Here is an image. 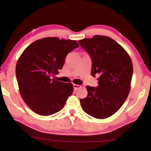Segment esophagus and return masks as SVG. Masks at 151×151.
Masks as SVG:
<instances>
[{"mask_svg": "<svg viewBox=\"0 0 151 151\" xmlns=\"http://www.w3.org/2000/svg\"><path fill=\"white\" fill-rule=\"evenodd\" d=\"M73 86H74V90H75V91L78 90V88H80L81 87V85H76V84H74V85H73Z\"/></svg>", "mask_w": 151, "mask_h": 151, "instance_id": "1", "label": "esophagus"}]
</instances>
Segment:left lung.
Here are the masks:
<instances>
[{
    "instance_id": "1",
    "label": "left lung",
    "mask_w": 151,
    "mask_h": 151,
    "mask_svg": "<svg viewBox=\"0 0 151 151\" xmlns=\"http://www.w3.org/2000/svg\"><path fill=\"white\" fill-rule=\"evenodd\" d=\"M91 56V75L99 76L96 88L86 86L88 95L81 99L83 111L94 118L112 116L124 104L131 90L133 73L131 58L122 46L106 36L78 40Z\"/></svg>"
}]
</instances>
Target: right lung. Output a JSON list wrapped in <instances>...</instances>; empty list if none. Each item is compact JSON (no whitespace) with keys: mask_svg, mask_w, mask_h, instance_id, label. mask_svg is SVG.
<instances>
[{"mask_svg":"<svg viewBox=\"0 0 151 151\" xmlns=\"http://www.w3.org/2000/svg\"><path fill=\"white\" fill-rule=\"evenodd\" d=\"M79 47L76 40L46 37L31 43L18 59L16 76L20 95L36 113L48 116L60 111L73 85L51 76L62 69L68 53Z\"/></svg>","mask_w":151,"mask_h":151,"instance_id":"1","label":"right lung"}]
</instances>
